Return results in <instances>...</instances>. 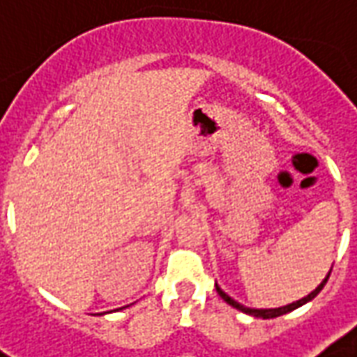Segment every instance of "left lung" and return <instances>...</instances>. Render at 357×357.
I'll return each mask as SVG.
<instances>
[{
    "mask_svg": "<svg viewBox=\"0 0 357 357\" xmlns=\"http://www.w3.org/2000/svg\"><path fill=\"white\" fill-rule=\"evenodd\" d=\"M333 271V268H331ZM331 271H328V274L325 276V280L319 284L315 290L311 291V294H307L305 298H301V300L294 301V303H288V305H282V307H274V309H251V307H245V305H241V303H238V301L234 300V298H230L228 294L224 290H220V286L216 284V291H218V296H220L222 300L226 301V303H230L231 307L239 309L241 313H248V315H251V317H259V319H274V317H280V315H286V313H290V311H294V309L301 307L303 303H307V301H311L315 296H317L319 291L323 290V286L326 284V280H328V276H331Z\"/></svg>",
    "mask_w": 357,
    "mask_h": 357,
    "instance_id": "1",
    "label": "left lung"
}]
</instances>
